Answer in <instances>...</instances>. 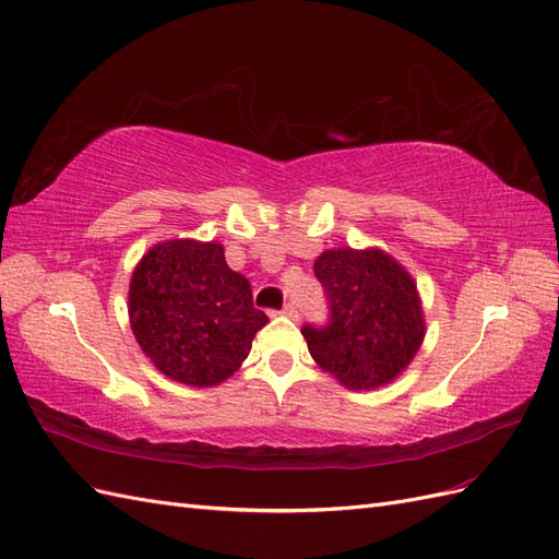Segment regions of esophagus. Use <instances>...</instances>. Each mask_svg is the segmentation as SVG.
<instances>
[{
	"label": "esophagus",
	"mask_w": 559,
	"mask_h": 559,
	"mask_svg": "<svg viewBox=\"0 0 559 559\" xmlns=\"http://www.w3.org/2000/svg\"><path fill=\"white\" fill-rule=\"evenodd\" d=\"M282 316H287V318H298V306L294 304V301H289V304H284V308H282Z\"/></svg>",
	"instance_id": "esophagus-1"
}]
</instances>
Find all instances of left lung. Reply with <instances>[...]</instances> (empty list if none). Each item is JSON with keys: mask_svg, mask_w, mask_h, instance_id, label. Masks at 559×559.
I'll return each instance as SVG.
<instances>
[{"mask_svg": "<svg viewBox=\"0 0 559 559\" xmlns=\"http://www.w3.org/2000/svg\"><path fill=\"white\" fill-rule=\"evenodd\" d=\"M312 270L326 322L301 326L310 356L350 389L389 384L425 338L413 277L382 251H324Z\"/></svg>", "mask_w": 559, "mask_h": 559, "instance_id": "obj_1", "label": "left lung"}]
</instances>
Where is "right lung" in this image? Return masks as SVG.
<instances>
[{
	"instance_id": "right-lung-1",
	"label": "right lung",
	"mask_w": 559,
	"mask_h": 559,
	"mask_svg": "<svg viewBox=\"0 0 559 559\" xmlns=\"http://www.w3.org/2000/svg\"><path fill=\"white\" fill-rule=\"evenodd\" d=\"M130 322L163 374L213 386L249 356L267 322L249 280L225 261L221 243L166 241L148 251L130 282Z\"/></svg>"
}]
</instances>
